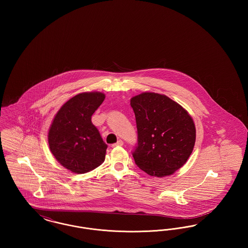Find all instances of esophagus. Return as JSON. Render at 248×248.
<instances>
[{
	"label": "esophagus",
	"instance_id": "esophagus-1",
	"mask_svg": "<svg viewBox=\"0 0 248 248\" xmlns=\"http://www.w3.org/2000/svg\"><path fill=\"white\" fill-rule=\"evenodd\" d=\"M123 145H124V141H123L122 140H119L118 141L116 142V143L112 144V145H111V147H112V148H114V147H118V146H123Z\"/></svg>",
	"mask_w": 248,
	"mask_h": 248
}]
</instances>
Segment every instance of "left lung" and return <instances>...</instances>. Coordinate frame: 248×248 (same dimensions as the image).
I'll use <instances>...</instances> for the list:
<instances>
[{"instance_id":"1","label":"left lung","mask_w":248,"mask_h":248,"mask_svg":"<svg viewBox=\"0 0 248 248\" xmlns=\"http://www.w3.org/2000/svg\"><path fill=\"white\" fill-rule=\"evenodd\" d=\"M138 129L132 155L141 170L165 177L185 165L192 153L196 130L187 110L165 94L142 93L131 98Z\"/></svg>"}]
</instances>
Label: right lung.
<instances>
[{
    "mask_svg": "<svg viewBox=\"0 0 248 248\" xmlns=\"http://www.w3.org/2000/svg\"><path fill=\"white\" fill-rule=\"evenodd\" d=\"M104 99L105 94L99 92L77 94L60 108L50 126V151L73 173L89 172L105 160L108 145L91 121Z\"/></svg>",
    "mask_w": 248,
    "mask_h": 248,
    "instance_id": "1",
    "label": "right lung"
}]
</instances>
